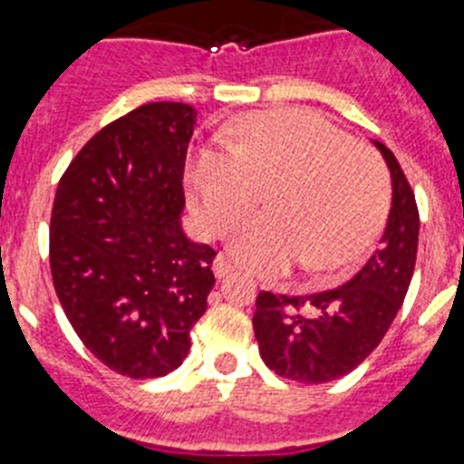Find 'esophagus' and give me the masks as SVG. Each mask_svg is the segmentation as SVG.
Instances as JSON below:
<instances>
[{
	"instance_id": "obj_1",
	"label": "esophagus",
	"mask_w": 464,
	"mask_h": 464,
	"mask_svg": "<svg viewBox=\"0 0 464 464\" xmlns=\"http://www.w3.org/2000/svg\"><path fill=\"white\" fill-rule=\"evenodd\" d=\"M212 270H215L217 279H224V277H228V275L233 273V263L228 261L224 254H219V256L215 258V263H212Z\"/></svg>"
}]
</instances>
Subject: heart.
I'll return each instance as SVG.
<instances>
[{
  "label": "heart",
  "instance_id": "b5f03b06",
  "mask_svg": "<svg viewBox=\"0 0 464 464\" xmlns=\"http://www.w3.org/2000/svg\"><path fill=\"white\" fill-rule=\"evenodd\" d=\"M203 231L222 236L268 189L270 210L233 231L231 249L258 273L295 258L312 275L335 273L374 240L391 206L383 160L312 111H263L236 140L206 145L187 169Z\"/></svg>",
  "mask_w": 464,
  "mask_h": 464
}]
</instances>
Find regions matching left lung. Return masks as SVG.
Returning <instances> with one entry per match:
<instances>
[{
    "label": "left lung",
    "instance_id": "left-lung-1",
    "mask_svg": "<svg viewBox=\"0 0 464 464\" xmlns=\"http://www.w3.org/2000/svg\"><path fill=\"white\" fill-rule=\"evenodd\" d=\"M377 148L393 178V208L377 252L337 289L256 295L258 353L279 377L300 383L344 377L377 349L402 307L419 249V206L395 154Z\"/></svg>",
    "mask_w": 464,
    "mask_h": 464
}]
</instances>
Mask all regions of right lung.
Segmentation results:
<instances>
[{
    "label": "right lung",
    "mask_w": 464,
    "mask_h": 464,
    "mask_svg": "<svg viewBox=\"0 0 464 464\" xmlns=\"http://www.w3.org/2000/svg\"><path fill=\"white\" fill-rule=\"evenodd\" d=\"M194 122L187 103L139 106L94 133L57 185L55 294L82 344L124 377L180 367L215 286L217 252L180 228Z\"/></svg>",
    "instance_id": "add662e5"
}]
</instances>
